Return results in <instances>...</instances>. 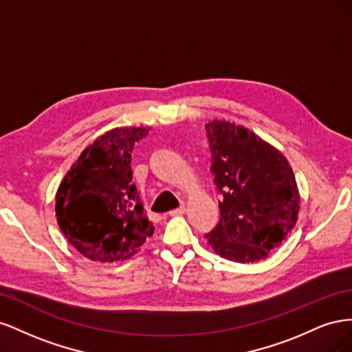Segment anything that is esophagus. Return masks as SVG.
Returning <instances> with one entry per match:
<instances>
[{
	"label": "esophagus",
	"mask_w": 352,
	"mask_h": 352,
	"mask_svg": "<svg viewBox=\"0 0 352 352\" xmlns=\"http://www.w3.org/2000/svg\"><path fill=\"white\" fill-rule=\"evenodd\" d=\"M184 212H185V207L180 206V207L172 210V211H168V214H170V216H182Z\"/></svg>",
	"instance_id": "1"
}]
</instances>
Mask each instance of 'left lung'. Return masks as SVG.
I'll return each mask as SVG.
<instances>
[{
    "mask_svg": "<svg viewBox=\"0 0 352 352\" xmlns=\"http://www.w3.org/2000/svg\"><path fill=\"white\" fill-rule=\"evenodd\" d=\"M220 221L206 238L220 257L263 260L294 229L300 195L286 158L245 127L226 120L206 126Z\"/></svg>",
    "mask_w": 352,
    "mask_h": 352,
    "instance_id": "left-lung-1",
    "label": "left lung"
}]
</instances>
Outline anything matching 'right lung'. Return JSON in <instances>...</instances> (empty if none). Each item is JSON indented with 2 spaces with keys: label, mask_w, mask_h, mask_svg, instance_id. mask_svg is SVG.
Instances as JSON below:
<instances>
[{
  "label": "right lung",
  "mask_w": 352,
  "mask_h": 352,
  "mask_svg": "<svg viewBox=\"0 0 352 352\" xmlns=\"http://www.w3.org/2000/svg\"><path fill=\"white\" fill-rule=\"evenodd\" d=\"M144 127L114 129L85 150L60 184L56 214L61 232L82 255L114 263L131 257L153 236L133 184L132 151Z\"/></svg>",
  "instance_id": "1"
}]
</instances>
